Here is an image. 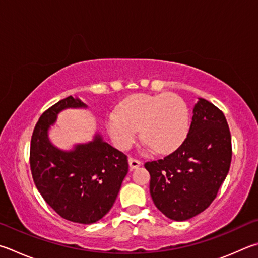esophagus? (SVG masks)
I'll use <instances>...</instances> for the list:
<instances>
[{
    "label": "esophagus",
    "instance_id": "obj_1",
    "mask_svg": "<svg viewBox=\"0 0 258 258\" xmlns=\"http://www.w3.org/2000/svg\"><path fill=\"white\" fill-rule=\"evenodd\" d=\"M128 165L131 169H135V168H138L140 165H141V161L134 158H128Z\"/></svg>",
    "mask_w": 258,
    "mask_h": 258
}]
</instances>
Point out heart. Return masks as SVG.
<instances>
[{
	"label": "heart",
	"instance_id": "b5f03b06",
	"mask_svg": "<svg viewBox=\"0 0 258 258\" xmlns=\"http://www.w3.org/2000/svg\"><path fill=\"white\" fill-rule=\"evenodd\" d=\"M106 128L117 148L132 147L141 137L159 153H169L184 141L188 131V110L179 97L169 93L135 95L107 114Z\"/></svg>",
	"mask_w": 258,
	"mask_h": 258
}]
</instances>
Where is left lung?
<instances>
[{
	"instance_id": "left-lung-1",
	"label": "left lung",
	"mask_w": 258,
	"mask_h": 258,
	"mask_svg": "<svg viewBox=\"0 0 258 258\" xmlns=\"http://www.w3.org/2000/svg\"><path fill=\"white\" fill-rule=\"evenodd\" d=\"M231 157L226 117L218 107L199 98L188 134L180 147L163 159L145 162L154 205L175 221L203 212L217 198Z\"/></svg>"
}]
</instances>
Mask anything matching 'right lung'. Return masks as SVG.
Instances as JSON below:
<instances>
[{
    "instance_id": "obj_1",
    "label": "right lung",
    "mask_w": 258,
    "mask_h": 258,
    "mask_svg": "<svg viewBox=\"0 0 258 258\" xmlns=\"http://www.w3.org/2000/svg\"><path fill=\"white\" fill-rule=\"evenodd\" d=\"M87 105L70 96L44 111L30 143V169L35 185L49 207L69 221L90 224L113 208L128 171L127 157L99 134L91 142L63 151L50 143L48 130L67 108Z\"/></svg>"
}]
</instances>
